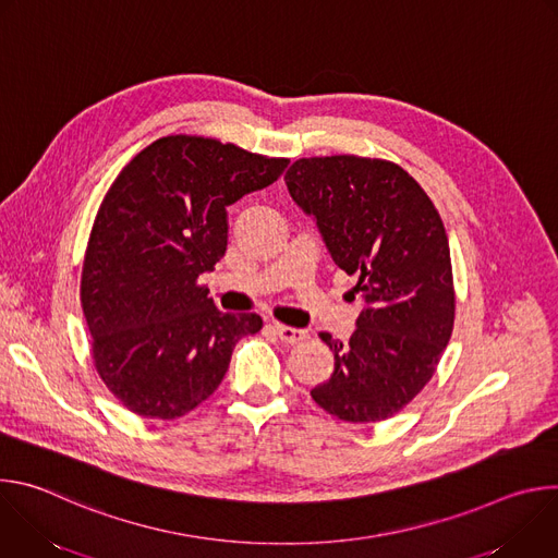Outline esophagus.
<instances>
[{
  "mask_svg": "<svg viewBox=\"0 0 558 558\" xmlns=\"http://www.w3.org/2000/svg\"><path fill=\"white\" fill-rule=\"evenodd\" d=\"M271 331H274L282 342H287V344L300 342V340H304V338L308 336V333H306V331H302V329L284 327V325H280V323H274V325H271Z\"/></svg>",
  "mask_w": 558,
  "mask_h": 558,
  "instance_id": "34e87169",
  "label": "esophagus"
}]
</instances>
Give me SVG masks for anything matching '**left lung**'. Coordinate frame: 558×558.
<instances>
[{
  "instance_id": "obj_1",
  "label": "left lung",
  "mask_w": 558,
  "mask_h": 558,
  "mask_svg": "<svg viewBox=\"0 0 558 558\" xmlns=\"http://www.w3.org/2000/svg\"><path fill=\"white\" fill-rule=\"evenodd\" d=\"M284 183L362 298L349 342L320 333L336 371L311 388L313 402L353 424L388 420L428 384L452 333L444 222L417 181L379 158H300Z\"/></svg>"
}]
</instances>
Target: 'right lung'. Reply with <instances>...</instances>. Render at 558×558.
<instances>
[{
	"instance_id": "right-lung-1",
	"label": "right lung",
	"mask_w": 558,
	"mask_h": 558,
	"mask_svg": "<svg viewBox=\"0 0 558 558\" xmlns=\"http://www.w3.org/2000/svg\"><path fill=\"white\" fill-rule=\"evenodd\" d=\"M267 158L203 136H163L108 190L86 252L82 304L104 384L132 413L177 420L222 381L256 313H222L198 276L227 250V207L280 179Z\"/></svg>"
}]
</instances>
